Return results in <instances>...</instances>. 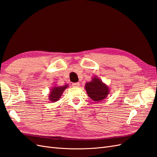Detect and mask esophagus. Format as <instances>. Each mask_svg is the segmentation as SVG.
<instances>
[{"label":"esophagus","instance_id":"1","mask_svg":"<svg viewBox=\"0 0 157 157\" xmlns=\"http://www.w3.org/2000/svg\"><path fill=\"white\" fill-rule=\"evenodd\" d=\"M73 87H79V83L77 82V83H72V85H71Z\"/></svg>","mask_w":157,"mask_h":157}]
</instances>
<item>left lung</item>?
<instances>
[{"mask_svg":"<svg viewBox=\"0 0 157 157\" xmlns=\"http://www.w3.org/2000/svg\"><path fill=\"white\" fill-rule=\"evenodd\" d=\"M88 96L93 101L98 102L104 100L110 93V88L97 76H94L91 82L85 85Z\"/></svg>","mask_w":157,"mask_h":157,"instance_id":"obj_1","label":"left lung"}]
</instances>
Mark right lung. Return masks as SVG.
Wrapping results in <instances>:
<instances>
[{
	"label": "right lung",
	"instance_id": "1",
	"mask_svg": "<svg viewBox=\"0 0 157 157\" xmlns=\"http://www.w3.org/2000/svg\"><path fill=\"white\" fill-rule=\"evenodd\" d=\"M68 87V85H64L62 86H54L50 90V93L48 95V99L51 102H56L59 101L62 93L65 89Z\"/></svg>",
	"mask_w": 157,
	"mask_h": 157
}]
</instances>
